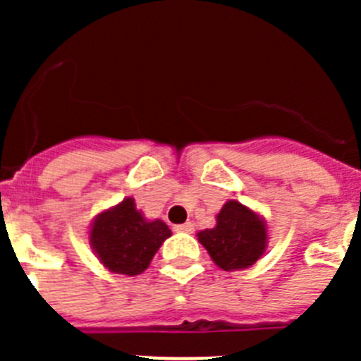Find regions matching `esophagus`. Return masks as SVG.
<instances>
[{
	"mask_svg": "<svg viewBox=\"0 0 361 361\" xmlns=\"http://www.w3.org/2000/svg\"><path fill=\"white\" fill-rule=\"evenodd\" d=\"M175 231H183V233H193L195 231V226L191 224V222H186V224H178L175 226Z\"/></svg>",
	"mask_w": 361,
	"mask_h": 361,
	"instance_id": "1",
	"label": "esophagus"
}]
</instances>
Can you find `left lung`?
Masks as SVG:
<instances>
[{"label":"left lung","mask_w":361,"mask_h":361,"mask_svg":"<svg viewBox=\"0 0 361 361\" xmlns=\"http://www.w3.org/2000/svg\"><path fill=\"white\" fill-rule=\"evenodd\" d=\"M213 262L224 271L251 267L267 247V224L264 216L240 204L228 200L216 215L212 229L197 233Z\"/></svg>","instance_id":"left-lung-1"}]
</instances>
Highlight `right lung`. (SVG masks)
Instances as JSON below:
<instances>
[{
  "label": "right lung",
  "instance_id": "add662e5",
  "mask_svg": "<svg viewBox=\"0 0 361 361\" xmlns=\"http://www.w3.org/2000/svg\"><path fill=\"white\" fill-rule=\"evenodd\" d=\"M168 237L171 229L166 222L146 219L132 197L99 213L88 233L99 262L116 275L128 276L141 275Z\"/></svg>",
  "mask_w": 361,
  "mask_h": 361
}]
</instances>
